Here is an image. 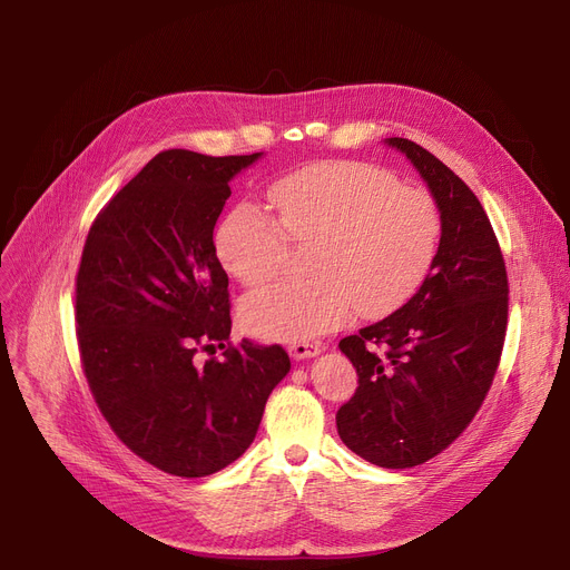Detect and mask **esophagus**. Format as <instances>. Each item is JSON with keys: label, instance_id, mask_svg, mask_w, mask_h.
<instances>
[{"label": "esophagus", "instance_id": "obj_1", "mask_svg": "<svg viewBox=\"0 0 570 570\" xmlns=\"http://www.w3.org/2000/svg\"><path fill=\"white\" fill-rule=\"evenodd\" d=\"M288 353H291V357H295V361H303V357L318 355L321 346L312 344V342H295V344H288Z\"/></svg>", "mask_w": 570, "mask_h": 570}]
</instances>
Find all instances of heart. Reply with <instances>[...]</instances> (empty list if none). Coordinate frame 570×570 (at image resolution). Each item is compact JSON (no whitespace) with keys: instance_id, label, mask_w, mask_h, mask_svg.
Here are the masks:
<instances>
[{"instance_id":"b5f03b06","label":"heart","mask_w":570,"mask_h":570,"mask_svg":"<svg viewBox=\"0 0 570 570\" xmlns=\"http://www.w3.org/2000/svg\"><path fill=\"white\" fill-rule=\"evenodd\" d=\"M277 219L254 203L233 207L219 224L222 265L247 286L273 279L288 258V239L316 247L309 282H277L249 293L239 321L261 340L301 342L331 333L361 309L376 318L421 288L436 258L441 209L423 191L402 187L391 170L361 161L297 168L269 187Z\"/></svg>"}]
</instances>
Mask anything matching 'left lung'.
I'll use <instances>...</instances> for the list:
<instances>
[{"label":"left lung","instance_id":"left-lung-1","mask_svg":"<svg viewBox=\"0 0 570 570\" xmlns=\"http://www.w3.org/2000/svg\"><path fill=\"white\" fill-rule=\"evenodd\" d=\"M387 145L428 183L441 209V239L411 301L340 342L357 387L337 411V432L363 460L411 469L443 453L481 409L503 351L508 275L475 194L417 142Z\"/></svg>","mask_w":570,"mask_h":570}]
</instances>
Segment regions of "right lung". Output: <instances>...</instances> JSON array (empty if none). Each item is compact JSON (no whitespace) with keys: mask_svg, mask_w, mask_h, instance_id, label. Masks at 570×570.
Wrapping results in <instances>:
<instances>
[{"mask_svg":"<svg viewBox=\"0 0 570 570\" xmlns=\"http://www.w3.org/2000/svg\"><path fill=\"white\" fill-rule=\"evenodd\" d=\"M258 157L159 153L101 207L82 247L76 337L89 391L117 439L170 475L203 478L243 455L291 370L279 344L230 342L213 239L230 177Z\"/></svg>","mask_w":570,"mask_h":570,"instance_id":"1","label":"right lung"}]
</instances>
